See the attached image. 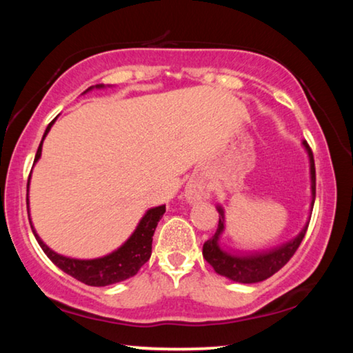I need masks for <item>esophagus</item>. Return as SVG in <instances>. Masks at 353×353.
I'll return each instance as SVG.
<instances>
[{
  "label": "esophagus",
  "mask_w": 353,
  "mask_h": 353,
  "mask_svg": "<svg viewBox=\"0 0 353 353\" xmlns=\"http://www.w3.org/2000/svg\"><path fill=\"white\" fill-rule=\"evenodd\" d=\"M207 196H208L207 188L198 182H190L187 187H185V199H187V202H190V204H194V202L205 199Z\"/></svg>",
  "instance_id": "34e87169"
}]
</instances>
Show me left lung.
Segmentation results:
<instances>
[{
	"label": "left lung",
	"instance_id": "left-lung-1",
	"mask_svg": "<svg viewBox=\"0 0 353 353\" xmlns=\"http://www.w3.org/2000/svg\"><path fill=\"white\" fill-rule=\"evenodd\" d=\"M302 145L308 152V159H310V179H312V207L310 208L313 210L314 198H316L314 159H313L312 149H310V146L307 145V141H303ZM218 212L221 214L218 229L210 240H207L204 243L202 255H204L207 263H210L213 270L216 271L219 276H224L227 279L234 280V282H240V283L263 282V280H266L268 277L274 276L279 270H282L286 263L290 261L291 256L294 255L297 248L301 246L303 236H305V232L308 229V221H307V224L303 225L301 234H299L296 238H292L291 241L285 243L276 249L268 250V252L252 254V255H234L219 246V236L224 232L223 207L218 205Z\"/></svg>",
	"mask_w": 353,
	"mask_h": 353
}]
</instances>
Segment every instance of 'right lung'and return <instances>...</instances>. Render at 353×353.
<instances>
[{
	"mask_svg": "<svg viewBox=\"0 0 353 353\" xmlns=\"http://www.w3.org/2000/svg\"><path fill=\"white\" fill-rule=\"evenodd\" d=\"M103 83L97 85V88H103ZM93 87L88 88L92 90ZM87 90V92H88ZM51 121L48 124V128L43 134V139H41L37 154H35L34 163L37 162L41 155V145H43L45 137L50 132L52 126ZM28 191H29V182H28ZM28 213H29V198H28ZM165 213V205H159L154 208H149L145 213V216L140 219L139 225L134 230V234L130 235L124 244H121L117 250H113L112 254H107L104 256H99V259H92V260H79V259H70V256H63L61 254L54 252V250L50 249L46 244L40 240V236L35 232L34 225L31 221V229L34 232L35 240L39 241L40 248L43 249V252L48 255L57 268H61L63 272H67L68 276L74 277L79 282L90 285V286H107L113 285L118 282H123L129 277H134L137 272L140 271V268L145 265L149 260L152 252V235L155 227H157L160 218L163 216Z\"/></svg>",
	"mask_w": 353,
	"mask_h": 353,
	"instance_id": "right-lung-1",
	"label": "right lung"
}]
</instances>
